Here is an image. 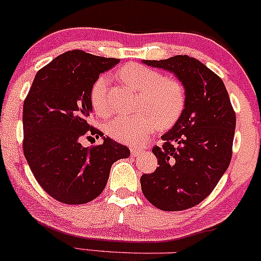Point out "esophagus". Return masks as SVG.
I'll list each match as a JSON object with an SVG mask.
<instances>
[{
    "label": "esophagus",
    "instance_id": "34e87169",
    "mask_svg": "<svg viewBox=\"0 0 261 261\" xmlns=\"http://www.w3.org/2000/svg\"><path fill=\"white\" fill-rule=\"evenodd\" d=\"M141 153H142V151H141V149L135 148V147L131 148V155H134V157H137V155H140Z\"/></svg>",
    "mask_w": 261,
    "mask_h": 261
}]
</instances>
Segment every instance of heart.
I'll return each mask as SVG.
<instances>
[{
	"label": "heart",
	"instance_id": "obj_1",
	"mask_svg": "<svg viewBox=\"0 0 261 261\" xmlns=\"http://www.w3.org/2000/svg\"><path fill=\"white\" fill-rule=\"evenodd\" d=\"M120 79L140 91L139 113L119 115L108 125L113 139L128 145H140L154 131L155 124L168 127L178 120L184 109L185 93L178 81L162 77L147 66L128 64L119 72ZM107 76H100L92 89L91 100L94 110L101 116L112 113L108 99Z\"/></svg>",
	"mask_w": 261,
	"mask_h": 261
}]
</instances>
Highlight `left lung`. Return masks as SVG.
<instances>
[{
  "label": "left lung",
  "mask_w": 261,
  "mask_h": 261,
  "mask_svg": "<svg viewBox=\"0 0 261 261\" xmlns=\"http://www.w3.org/2000/svg\"><path fill=\"white\" fill-rule=\"evenodd\" d=\"M141 62L174 74L185 93L180 116L162 136L164 145L152 149L160 167L141 176V189L163 211L190 208L210 195L229 166L236 114L228 92L216 73L188 55Z\"/></svg>",
  "instance_id": "left-lung-1"
}]
</instances>
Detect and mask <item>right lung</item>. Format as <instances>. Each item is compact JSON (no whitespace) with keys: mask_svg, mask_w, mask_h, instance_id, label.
<instances>
[{"mask_svg":"<svg viewBox=\"0 0 261 261\" xmlns=\"http://www.w3.org/2000/svg\"><path fill=\"white\" fill-rule=\"evenodd\" d=\"M119 61L72 50L35 74L23 106V152L40 187L60 202L82 205L94 200L106 188L114 162L130 155L126 146L87 121L93 86ZM85 134L100 136L103 143L83 148Z\"/></svg>","mask_w":261,"mask_h":261,"instance_id":"1","label":"right lung"}]
</instances>
